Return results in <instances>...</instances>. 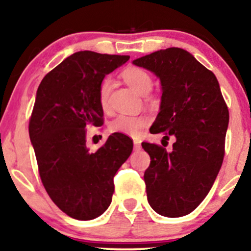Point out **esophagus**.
I'll return each instance as SVG.
<instances>
[{
  "label": "esophagus",
  "mask_w": 251,
  "mask_h": 251,
  "mask_svg": "<svg viewBox=\"0 0 251 251\" xmlns=\"http://www.w3.org/2000/svg\"><path fill=\"white\" fill-rule=\"evenodd\" d=\"M133 145H134V150H135V151H139V150L142 149V144H140V140L134 139Z\"/></svg>",
  "instance_id": "1"
}]
</instances>
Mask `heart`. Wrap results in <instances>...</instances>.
I'll list each match as a JSON object with an SVG mask.
<instances>
[{
  "instance_id": "heart-1",
  "label": "heart",
  "mask_w": 251,
  "mask_h": 251,
  "mask_svg": "<svg viewBox=\"0 0 251 251\" xmlns=\"http://www.w3.org/2000/svg\"><path fill=\"white\" fill-rule=\"evenodd\" d=\"M125 82L140 96H146L152 88L151 75L139 67H127L122 73ZM112 88V80L109 77L102 80L99 87V101L103 109L108 107L109 93ZM149 124V119L142 116L119 114L109 123V131L112 133H122L128 137H138L140 131Z\"/></svg>"
}]
</instances>
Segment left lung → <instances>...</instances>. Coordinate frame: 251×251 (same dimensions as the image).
I'll use <instances>...</instances> for the list:
<instances>
[{
    "mask_svg": "<svg viewBox=\"0 0 251 251\" xmlns=\"http://www.w3.org/2000/svg\"><path fill=\"white\" fill-rule=\"evenodd\" d=\"M162 85L150 132L174 135L172 151L143 143L151 163L144 174L151 208L165 217L192 212L209 194L223 163L229 111L215 74L189 51L171 47L133 60Z\"/></svg>",
    "mask_w": 251,
    "mask_h": 251,
    "instance_id": "1",
    "label": "left lung"
}]
</instances>
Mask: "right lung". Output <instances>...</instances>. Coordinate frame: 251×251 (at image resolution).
Returning a JSON list of instances; mask_svg holds the SVG:
<instances>
[{"label":"right lung","instance_id":"right-lung-1","mask_svg":"<svg viewBox=\"0 0 251 251\" xmlns=\"http://www.w3.org/2000/svg\"><path fill=\"white\" fill-rule=\"evenodd\" d=\"M128 59L76 51L43 77L37 88L29 138L40 177L57 208L75 220H94L107 210L114 175L133 150L131 138L113 133L92 153L85 129L102 125L100 83Z\"/></svg>","mask_w":251,"mask_h":251}]
</instances>
